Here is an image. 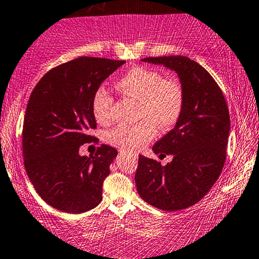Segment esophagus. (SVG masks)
Segmentation results:
<instances>
[{
	"label": "esophagus",
	"mask_w": 259,
	"mask_h": 259,
	"mask_svg": "<svg viewBox=\"0 0 259 259\" xmlns=\"http://www.w3.org/2000/svg\"><path fill=\"white\" fill-rule=\"evenodd\" d=\"M126 154H129V155L134 156V159H136V154H133V153H127L125 150H119V155H126Z\"/></svg>",
	"instance_id": "obj_1"
}]
</instances>
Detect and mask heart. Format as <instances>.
<instances>
[{
	"label": "heart",
	"instance_id": "1",
	"mask_svg": "<svg viewBox=\"0 0 259 259\" xmlns=\"http://www.w3.org/2000/svg\"><path fill=\"white\" fill-rule=\"evenodd\" d=\"M120 94L139 99L140 118L134 124H119L109 133L112 145L126 150L140 149L156 135L155 124L169 129L181 118L184 109V88L175 78H163L155 69L134 67L116 82ZM113 98L105 88H99L92 99V111L98 122L110 119Z\"/></svg>",
	"mask_w": 259,
	"mask_h": 259
}]
</instances>
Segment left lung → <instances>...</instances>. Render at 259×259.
<instances>
[{"instance_id": "1", "label": "left lung", "mask_w": 259, "mask_h": 259, "mask_svg": "<svg viewBox=\"0 0 259 259\" xmlns=\"http://www.w3.org/2000/svg\"><path fill=\"white\" fill-rule=\"evenodd\" d=\"M178 74L184 88V109L175 127L153 146L172 155L166 166L140 155L135 175L141 198L161 210L186 209L207 195L221 175L230 136V112L211 75L185 56L142 58Z\"/></svg>"}]
</instances>
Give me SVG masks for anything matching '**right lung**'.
Masks as SVG:
<instances>
[{"label": "right lung", "mask_w": 259, "mask_h": 259, "mask_svg": "<svg viewBox=\"0 0 259 259\" xmlns=\"http://www.w3.org/2000/svg\"><path fill=\"white\" fill-rule=\"evenodd\" d=\"M125 61L78 57L54 68L34 87L26 107L22 153L35 191L57 210L81 214L103 199L104 179L117 149L101 145L96 155L81 156L96 129L92 99L101 82Z\"/></svg>", "instance_id": "1"}]
</instances>
